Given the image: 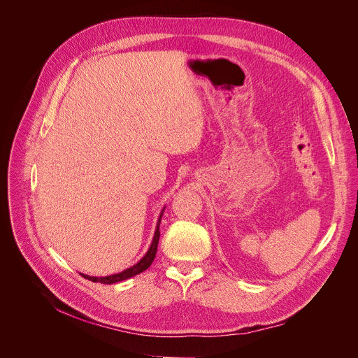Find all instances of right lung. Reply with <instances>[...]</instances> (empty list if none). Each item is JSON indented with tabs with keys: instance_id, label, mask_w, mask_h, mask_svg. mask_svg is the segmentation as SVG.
<instances>
[{
	"instance_id": "obj_1",
	"label": "right lung",
	"mask_w": 358,
	"mask_h": 358,
	"mask_svg": "<svg viewBox=\"0 0 358 358\" xmlns=\"http://www.w3.org/2000/svg\"><path fill=\"white\" fill-rule=\"evenodd\" d=\"M164 210L165 207L161 210L159 213V217H158V222H157V227H155V233H154V237H152V242H151V246L148 249V252L144 255V257H142L141 260H138V264H135L134 266L119 272V273H113V275H109V276H89V275H85V273H80L83 278L92 280V282H101V283H106V285H112V283H116V282H122L125 279H129L141 272L147 271L151 264L155 259V255H157V248H158V242H159V223H161V217L164 214Z\"/></svg>"
}]
</instances>
